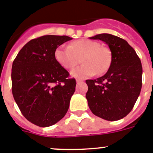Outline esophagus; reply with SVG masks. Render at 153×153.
<instances>
[{
    "instance_id": "obj_1",
    "label": "esophagus",
    "mask_w": 153,
    "mask_h": 153,
    "mask_svg": "<svg viewBox=\"0 0 153 153\" xmlns=\"http://www.w3.org/2000/svg\"><path fill=\"white\" fill-rule=\"evenodd\" d=\"M76 82L78 84V83H81V82H82V81L80 79H76Z\"/></svg>"
}]
</instances>
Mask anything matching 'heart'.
<instances>
[{
    "mask_svg": "<svg viewBox=\"0 0 153 153\" xmlns=\"http://www.w3.org/2000/svg\"><path fill=\"white\" fill-rule=\"evenodd\" d=\"M55 58L59 64L65 69H71L79 63L83 64L71 71V76L87 78L94 75H102L108 70L111 62L109 49L100 46L91 39H78L67 46H62L55 51Z\"/></svg>",
    "mask_w": 153,
    "mask_h": 153,
    "instance_id": "obj_1",
    "label": "heart"
}]
</instances>
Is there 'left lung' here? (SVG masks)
I'll return each instance as SVG.
<instances>
[{"label": "left lung", "mask_w": 153, "mask_h": 153, "mask_svg": "<svg viewBox=\"0 0 153 153\" xmlns=\"http://www.w3.org/2000/svg\"><path fill=\"white\" fill-rule=\"evenodd\" d=\"M108 45L111 63L107 73L94 80H86L89 108L94 115L109 121L126 117L133 109L142 88L141 61L123 39L108 33L90 37Z\"/></svg>", "instance_id": "1"}]
</instances>
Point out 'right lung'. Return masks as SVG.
I'll use <instances>...</instances> for the list:
<instances>
[{
	"mask_svg": "<svg viewBox=\"0 0 153 153\" xmlns=\"http://www.w3.org/2000/svg\"><path fill=\"white\" fill-rule=\"evenodd\" d=\"M71 39L54 35L31 39L13 62V98L24 117L36 126L55 124L68 110L76 82L56 61L55 51Z\"/></svg>",
	"mask_w": 153,
	"mask_h": 153,
	"instance_id": "right-lung-1",
	"label": "right lung"
}]
</instances>
